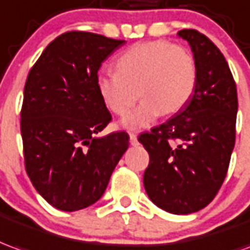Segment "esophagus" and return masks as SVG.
<instances>
[{
  "instance_id": "34e87169",
  "label": "esophagus",
  "mask_w": 250,
  "mask_h": 250,
  "mask_svg": "<svg viewBox=\"0 0 250 250\" xmlns=\"http://www.w3.org/2000/svg\"><path fill=\"white\" fill-rule=\"evenodd\" d=\"M130 143L132 146H137L138 145V137L135 134H130Z\"/></svg>"
}]
</instances>
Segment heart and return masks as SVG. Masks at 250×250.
Returning <instances> with one entry per match:
<instances>
[{"instance_id": "b5f03b06", "label": "heart", "mask_w": 250, "mask_h": 250, "mask_svg": "<svg viewBox=\"0 0 250 250\" xmlns=\"http://www.w3.org/2000/svg\"><path fill=\"white\" fill-rule=\"evenodd\" d=\"M116 71H101L96 88L105 107L123 116L142 97L122 125L147 127L161 115H173L188 104L198 83V67L191 52L165 40L137 43L115 59Z\"/></svg>"}]
</instances>
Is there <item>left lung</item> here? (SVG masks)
Here are the masks:
<instances>
[{
  "instance_id": "8db88e82",
  "label": "left lung",
  "mask_w": 250,
  "mask_h": 250,
  "mask_svg": "<svg viewBox=\"0 0 250 250\" xmlns=\"http://www.w3.org/2000/svg\"><path fill=\"white\" fill-rule=\"evenodd\" d=\"M198 67L195 93L186 107L138 141L150 155L143 186L150 200L172 214H192L210 203L228 173L235 142L238 99L219 48L195 29L177 32Z\"/></svg>"
}]
</instances>
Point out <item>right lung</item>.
<instances>
[{"mask_svg":"<svg viewBox=\"0 0 250 250\" xmlns=\"http://www.w3.org/2000/svg\"><path fill=\"white\" fill-rule=\"evenodd\" d=\"M125 43L66 32L29 70L20 122L25 169L42 198L58 210L96 203L128 147L125 131L96 137L112 119L96 88L97 71Z\"/></svg>","mask_w":250,"mask_h":250,"instance_id":"right-lung-1","label":"right lung"}]
</instances>
